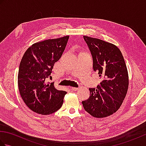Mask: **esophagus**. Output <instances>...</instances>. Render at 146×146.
I'll list each match as a JSON object with an SVG mask.
<instances>
[{
	"label": "esophagus",
	"mask_w": 146,
	"mask_h": 146,
	"mask_svg": "<svg viewBox=\"0 0 146 146\" xmlns=\"http://www.w3.org/2000/svg\"><path fill=\"white\" fill-rule=\"evenodd\" d=\"M71 90H73V91H76V90H78V88H76V87H71Z\"/></svg>",
	"instance_id": "34e87169"
}]
</instances>
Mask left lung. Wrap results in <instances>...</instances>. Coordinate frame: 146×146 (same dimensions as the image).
Returning <instances> with one entry per match:
<instances>
[{
  "label": "left lung",
  "instance_id": "1",
  "mask_svg": "<svg viewBox=\"0 0 146 146\" xmlns=\"http://www.w3.org/2000/svg\"><path fill=\"white\" fill-rule=\"evenodd\" d=\"M93 58V68L102 81L97 89L89 88L90 97L83 101L85 111L104 118L119 110L126 96L129 75L124 59L115 45L103 40L83 36Z\"/></svg>",
  "mask_w": 146,
  "mask_h": 146
}]
</instances>
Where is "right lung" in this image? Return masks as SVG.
Returning <instances> with one entry per match:
<instances>
[{
    "label": "right lung",
    "instance_id": "add662e5",
    "mask_svg": "<svg viewBox=\"0 0 146 146\" xmlns=\"http://www.w3.org/2000/svg\"><path fill=\"white\" fill-rule=\"evenodd\" d=\"M69 36L36 42L27 49L18 73L20 95L29 109L49 115L61 107L66 92L56 89L54 83H46L67 44Z\"/></svg>",
    "mask_w": 146,
    "mask_h": 146
}]
</instances>
